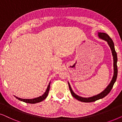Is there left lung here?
<instances>
[{"label": "left lung", "mask_w": 122, "mask_h": 122, "mask_svg": "<svg viewBox=\"0 0 122 122\" xmlns=\"http://www.w3.org/2000/svg\"><path fill=\"white\" fill-rule=\"evenodd\" d=\"M98 36L100 38L102 39L104 41H107L108 45L111 48L112 53V55L113 56V66H114V75H113V78L112 79V81L110 83V84L108 85L106 89H105L104 91H103L102 92H101L100 94L97 95V96H94L93 97H92L89 98H83L81 97H80L78 95L73 92V91L71 89V86H70L69 83H68V85H69V87L70 91H71V94L72 95L73 97L76 98L78 101L82 102H86V103H89V102H95L97 101L98 99H102V98H104L106 97L107 95L109 94L110 92L112 89L113 85H114V83L116 82L117 78V74H118V69H117V53L116 51H115L114 48V43L112 41V39L110 38V36H108L107 34L104 33H98Z\"/></svg>", "instance_id": "obj_1"}]
</instances>
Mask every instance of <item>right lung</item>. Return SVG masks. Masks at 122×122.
Masks as SVG:
<instances>
[{
  "label": "right lung",
  "instance_id": "obj_1",
  "mask_svg": "<svg viewBox=\"0 0 122 122\" xmlns=\"http://www.w3.org/2000/svg\"><path fill=\"white\" fill-rule=\"evenodd\" d=\"M50 84H51V82L49 83V85H48L47 89H46V92H45L44 94H43L41 96H40L38 98H34V99H22V98H20L18 97H15L16 99H18L19 101H21L22 102H24L27 103H30V104H35V103H39L43 101V100H44L46 98V97L48 96V93H49V89H50Z\"/></svg>",
  "mask_w": 122,
  "mask_h": 122
}]
</instances>
